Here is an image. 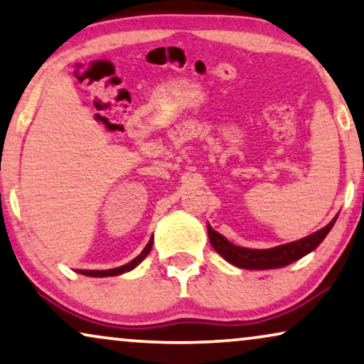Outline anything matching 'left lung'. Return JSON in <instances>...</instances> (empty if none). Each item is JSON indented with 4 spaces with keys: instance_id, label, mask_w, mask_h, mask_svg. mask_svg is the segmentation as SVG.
Here are the masks:
<instances>
[{
    "instance_id": "8db88e82",
    "label": "left lung",
    "mask_w": 364,
    "mask_h": 364,
    "mask_svg": "<svg viewBox=\"0 0 364 364\" xmlns=\"http://www.w3.org/2000/svg\"><path fill=\"white\" fill-rule=\"evenodd\" d=\"M336 217L311 235H308L301 240L287 243V245H280L275 248H268V250H253V248L237 247L227 240L225 237L213 230L210 225H207L208 238H210L212 247L215 248L218 255H222L227 262L238 268H247V270H268V268H280L290 265L291 262L298 260V258L305 257L306 253L320 245L323 238L328 235L331 227L335 225Z\"/></svg>"
}]
</instances>
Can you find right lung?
<instances>
[{"instance_id":"obj_1","label":"right lung","mask_w":364,"mask_h":364,"mask_svg":"<svg viewBox=\"0 0 364 364\" xmlns=\"http://www.w3.org/2000/svg\"><path fill=\"white\" fill-rule=\"evenodd\" d=\"M151 248H152V238H151V242H149L146 245V248H144V250L141 252V255L134 258L132 262L126 263V265L117 267V268H111V270H81L79 273H82V275H87V277H116V275H121V273L131 272L132 268H136L139 263H141L144 258L149 255Z\"/></svg>"}]
</instances>
